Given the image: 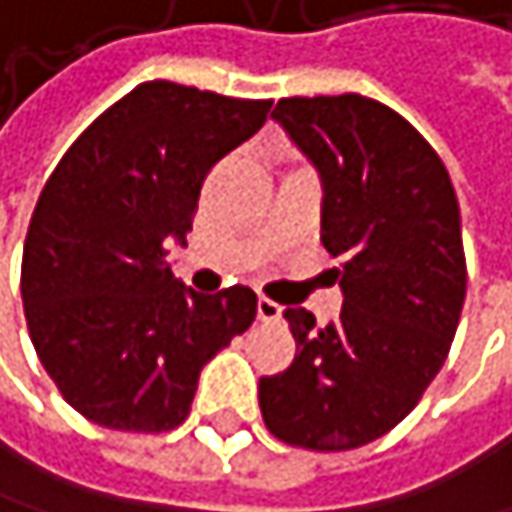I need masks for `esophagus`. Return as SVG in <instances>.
<instances>
[{"mask_svg":"<svg viewBox=\"0 0 512 512\" xmlns=\"http://www.w3.org/2000/svg\"><path fill=\"white\" fill-rule=\"evenodd\" d=\"M258 318L267 321V324H270V321H279V318H282V306L273 303L270 297H261V300H258Z\"/></svg>","mask_w":512,"mask_h":512,"instance_id":"1","label":"esophagus"}]
</instances>
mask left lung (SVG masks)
Wrapping results in <instances>:
<instances>
[{"instance_id":"8db88e82","label":"left lung","mask_w":512,"mask_h":512,"mask_svg":"<svg viewBox=\"0 0 512 512\" xmlns=\"http://www.w3.org/2000/svg\"><path fill=\"white\" fill-rule=\"evenodd\" d=\"M273 116L321 173L345 306L327 327L285 309L297 357L261 378V414L291 447L357 450L414 411L450 354L468 288L459 200L429 140L375 98H282Z\"/></svg>"}]
</instances>
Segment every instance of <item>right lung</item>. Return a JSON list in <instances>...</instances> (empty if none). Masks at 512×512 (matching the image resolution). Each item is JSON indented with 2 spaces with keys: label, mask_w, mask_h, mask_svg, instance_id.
<instances>
[{
  "label": "right lung",
  "mask_w": 512,
  "mask_h": 512,
  "mask_svg": "<svg viewBox=\"0 0 512 512\" xmlns=\"http://www.w3.org/2000/svg\"><path fill=\"white\" fill-rule=\"evenodd\" d=\"M273 101L170 80L134 86L50 173L23 245L20 294L35 354L62 399L116 432H170L200 369L242 336L258 297L173 279L206 173L267 122Z\"/></svg>",
  "instance_id": "add662e5"
}]
</instances>
